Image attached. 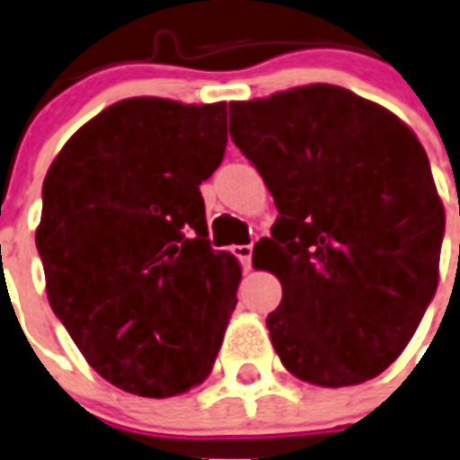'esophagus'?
Returning <instances> with one entry per match:
<instances>
[{"label": "esophagus", "instance_id": "esophagus-1", "mask_svg": "<svg viewBox=\"0 0 460 460\" xmlns=\"http://www.w3.org/2000/svg\"><path fill=\"white\" fill-rule=\"evenodd\" d=\"M231 252H234V255H236L238 260H241L243 269L248 271V269H250V260H252V245H234V248H231Z\"/></svg>", "mask_w": 460, "mask_h": 460}]
</instances>
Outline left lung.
<instances>
[{
    "label": "left lung",
    "mask_w": 460,
    "mask_h": 460,
    "mask_svg": "<svg viewBox=\"0 0 460 460\" xmlns=\"http://www.w3.org/2000/svg\"><path fill=\"white\" fill-rule=\"evenodd\" d=\"M229 132L279 208L252 252L281 281L267 319L295 378L359 385L416 333L439 281L444 205L411 127L335 84L231 101Z\"/></svg>",
    "instance_id": "1"
}]
</instances>
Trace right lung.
I'll list each match as a JSON object with an SVG mask.
<instances>
[{
  "instance_id": "right-lung-1",
  "label": "right lung",
  "mask_w": 460,
  "mask_h": 460,
  "mask_svg": "<svg viewBox=\"0 0 460 460\" xmlns=\"http://www.w3.org/2000/svg\"><path fill=\"white\" fill-rule=\"evenodd\" d=\"M224 148V101L137 96L82 125L44 177L35 243L49 305L120 390L177 397L217 359L241 264L210 248L198 186Z\"/></svg>"
}]
</instances>
